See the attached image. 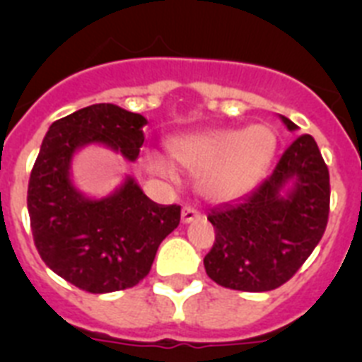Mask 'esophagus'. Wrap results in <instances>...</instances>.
<instances>
[{
    "mask_svg": "<svg viewBox=\"0 0 362 362\" xmlns=\"http://www.w3.org/2000/svg\"><path fill=\"white\" fill-rule=\"evenodd\" d=\"M203 217V214L199 212V210L192 209V206H185L183 212H181V221H183L185 225H188V223H194V221L201 219Z\"/></svg>",
    "mask_w": 362,
    "mask_h": 362,
    "instance_id": "34e87169",
    "label": "esophagus"
}]
</instances>
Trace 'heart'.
Segmentation results:
<instances>
[{
	"label": "heart",
	"mask_w": 362,
	"mask_h": 362,
	"mask_svg": "<svg viewBox=\"0 0 362 362\" xmlns=\"http://www.w3.org/2000/svg\"><path fill=\"white\" fill-rule=\"evenodd\" d=\"M276 146V134L267 124L246 130H201L165 143L172 165L197 177L201 194L216 203L239 199L250 192L267 170ZM145 166L152 174L174 177L170 163L158 153H148Z\"/></svg>",
	"instance_id": "b5f03b06"
}]
</instances>
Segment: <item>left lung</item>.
Wrapping results in <instances>:
<instances>
[{"label":"left lung","instance_id":"8db88e82","mask_svg":"<svg viewBox=\"0 0 362 362\" xmlns=\"http://www.w3.org/2000/svg\"><path fill=\"white\" fill-rule=\"evenodd\" d=\"M283 117L290 130L297 127ZM288 182L293 190L280 192ZM330 212V174L317 143L303 134L284 150L274 172L238 203L209 214L216 230L204 270L230 290L279 288L321 241Z\"/></svg>","mask_w":362,"mask_h":362}]
</instances>
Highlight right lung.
Wrapping results in <instances>:
<instances>
[{
	"label": "right lung",
	"instance_id": "right-lung-1",
	"mask_svg": "<svg viewBox=\"0 0 362 362\" xmlns=\"http://www.w3.org/2000/svg\"><path fill=\"white\" fill-rule=\"evenodd\" d=\"M146 119L110 103L90 105L50 124L28 181L27 206L34 245L57 276L90 293L136 286L148 276L163 239L181 219L179 204L150 201L132 177L105 199L74 188V152L88 143L139 156Z\"/></svg>",
	"mask_w": 362,
	"mask_h": 362
}]
</instances>
